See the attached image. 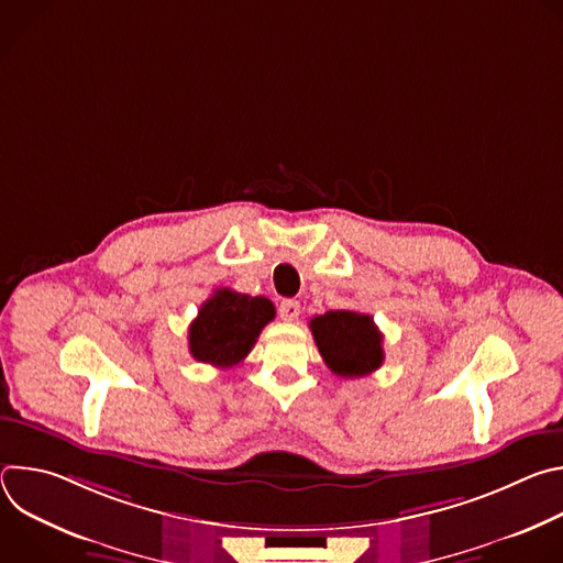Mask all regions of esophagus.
Returning a JSON list of instances; mask_svg holds the SVG:
<instances>
[{
	"label": "esophagus",
	"mask_w": 563,
	"mask_h": 563,
	"mask_svg": "<svg viewBox=\"0 0 563 563\" xmlns=\"http://www.w3.org/2000/svg\"><path fill=\"white\" fill-rule=\"evenodd\" d=\"M278 313H280L283 320H296L298 313H300V302L287 298V300H283V302L278 305Z\"/></svg>",
	"instance_id": "1"
}]
</instances>
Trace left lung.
Listing matches in <instances>:
<instances>
[{"label":"left lung","mask_w":563,"mask_h":563,"mask_svg":"<svg viewBox=\"0 0 563 563\" xmlns=\"http://www.w3.org/2000/svg\"><path fill=\"white\" fill-rule=\"evenodd\" d=\"M309 330L325 365L343 378H358L383 365V334L367 313L336 309L311 318Z\"/></svg>","instance_id":"1"}]
</instances>
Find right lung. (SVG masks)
Masks as SVG:
<instances>
[{
  "label": "right lung",
  "instance_id": "1",
  "mask_svg": "<svg viewBox=\"0 0 563 563\" xmlns=\"http://www.w3.org/2000/svg\"><path fill=\"white\" fill-rule=\"evenodd\" d=\"M274 316V302L265 296L238 294L227 287L216 289L189 325V352L200 363L222 369L233 367L252 352Z\"/></svg>",
  "mask_w": 563,
  "mask_h": 563
}]
</instances>
